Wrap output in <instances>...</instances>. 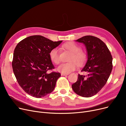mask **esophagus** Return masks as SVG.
I'll return each instance as SVG.
<instances>
[{"label":"esophagus","mask_w":126,"mask_h":126,"mask_svg":"<svg viewBox=\"0 0 126 126\" xmlns=\"http://www.w3.org/2000/svg\"><path fill=\"white\" fill-rule=\"evenodd\" d=\"M68 74H64V73H61V76H67L68 75Z\"/></svg>","instance_id":"1"}]
</instances>
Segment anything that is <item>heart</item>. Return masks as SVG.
Listing matches in <instances>:
<instances>
[{
	"label": "heart",
	"mask_w": 126,
	"mask_h": 126,
	"mask_svg": "<svg viewBox=\"0 0 126 126\" xmlns=\"http://www.w3.org/2000/svg\"><path fill=\"white\" fill-rule=\"evenodd\" d=\"M62 48L71 52L67 63L61 64L57 67V70L64 74H69L74 70L77 66H81L85 62L87 59V55L83 51H81V47L73 42H68L63 45ZM49 57L51 61L56 64L60 61V57L57 48H54L49 52Z\"/></svg>",
	"instance_id": "b5f03b06"
}]
</instances>
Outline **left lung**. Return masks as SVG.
I'll list each match as a JSON object with an SVG mask.
<instances>
[{"instance_id":"1","label":"left lung","mask_w":126,"mask_h":126,"mask_svg":"<svg viewBox=\"0 0 126 126\" xmlns=\"http://www.w3.org/2000/svg\"><path fill=\"white\" fill-rule=\"evenodd\" d=\"M76 41L82 43L87 53V60L78 75L77 82L71 85L76 94L89 97L95 95L104 86L112 69V57L107 45L99 38L86 36Z\"/></svg>"}]
</instances>
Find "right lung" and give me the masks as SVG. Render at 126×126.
Instances as JSON below:
<instances>
[{
    "mask_svg": "<svg viewBox=\"0 0 126 126\" xmlns=\"http://www.w3.org/2000/svg\"><path fill=\"white\" fill-rule=\"evenodd\" d=\"M62 42L34 35L23 39L16 46L12 62L13 72L20 87L32 96L40 98L54 90L61 75L47 72L54 68L49 54Z\"/></svg>",
    "mask_w": 126,
    "mask_h": 126,
    "instance_id": "1",
    "label": "right lung"
}]
</instances>
